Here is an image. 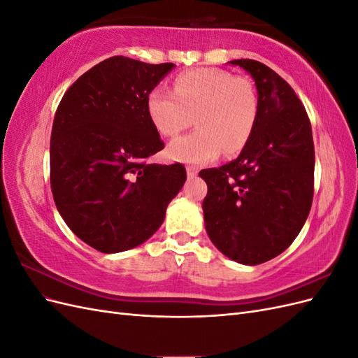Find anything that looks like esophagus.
I'll return each instance as SVG.
<instances>
[{
    "instance_id": "34e87169",
    "label": "esophagus",
    "mask_w": 358,
    "mask_h": 358,
    "mask_svg": "<svg viewBox=\"0 0 358 358\" xmlns=\"http://www.w3.org/2000/svg\"><path fill=\"white\" fill-rule=\"evenodd\" d=\"M197 173H199V170H197L196 167H191V166L187 167V176H188V179H194V178H196Z\"/></svg>"
}]
</instances>
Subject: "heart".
Wrapping results in <instances>:
<instances>
[{
    "label": "heart",
    "instance_id": "b5f03b06",
    "mask_svg": "<svg viewBox=\"0 0 358 358\" xmlns=\"http://www.w3.org/2000/svg\"><path fill=\"white\" fill-rule=\"evenodd\" d=\"M258 95L248 79L220 69H196L179 74L173 92L154 88L146 112L161 136H176L192 117L199 129L173 140L167 157L187 164H204L225 154H236L252 136L258 117Z\"/></svg>",
    "mask_w": 358,
    "mask_h": 358
}]
</instances>
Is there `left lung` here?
I'll use <instances>...</instances> for the list:
<instances>
[{"label": "left lung", "mask_w": 358, "mask_h": 358, "mask_svg": "<svg viewBox=\"0 0 358 358\" xmlns=\"http://www.w3.org/2000/svg\"><path fill=\"white\" fill-rule=\"evenodd\" d=\"M229 64L251 74L259 109L239 157L199 173L208 183L204 227L225 257L257 266L282 254L305 225L315 150L309 117L291 86L258 61Z\"/></svg>", "instance_id": "8db88e82"}]
</instances>
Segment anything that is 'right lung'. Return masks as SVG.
Returning <instances> with one entry per match:
<instances>
[{
  "instance_id": "right-lung-1",
  "label": "right lung",
  "mask_w": 358,
  "mask_h": 358,
  "mask_svg": "<svg viewBox=\"0 0 358 358\" xmlns=\"http://www.w3.org/2000/svg\"><path fill=\"white\" fill-rule=\"evenodd\" d=\"M176 66L112 57L64 94L50 136V188L69 229L104 254L146 242L187 180L182 164H152L164 143L148 94Z\"/></svg>"
}]
</instances>
